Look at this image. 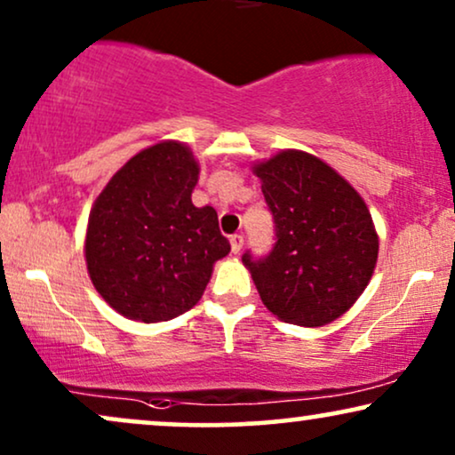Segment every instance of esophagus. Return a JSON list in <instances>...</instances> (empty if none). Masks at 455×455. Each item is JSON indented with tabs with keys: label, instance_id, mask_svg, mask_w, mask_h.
<instances>
[{
	"label": "esophagus",
	"instance_id": "obj_1",
	"mask_svg": "<svg viewBox=\"0 0 455 455\" xmlns=\"http://www.w3.org/2000/svg\"><path fill=\"white\" fill-rule=\"evenodd\" d=\"M241 247H243V235H231V250L233 254H239Z\"/></svg>",
	"mask_w": 455,
	"mask_h": 455
}]
</instances>
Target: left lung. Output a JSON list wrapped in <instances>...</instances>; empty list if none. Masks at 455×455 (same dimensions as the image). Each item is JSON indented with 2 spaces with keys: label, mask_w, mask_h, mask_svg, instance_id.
I'll use <instances>...</instances> for the list:
<instances>
[{
  "label": "left lung",
  "mask_w": 455,
  "mask_h": 455,
  "mask_svg": "<svg viewBox=\"0 0 455 455\" xmlns=\"http://www.w3.org/2000/svg\"><path fill=\"white\" fill-rule=\"evenodd\" d=\"M275 220L273 250L245 251L264 307L304 327L331 323L356 302L378 260V233L361 195L325 161L281 151L254 165Z\"/></svg>",
  "instance_id": "left-lung-1"
}]
</instances>
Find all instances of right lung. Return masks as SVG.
Returning a JSON list of instances; mask_svg holds the SVG:
<instances>
[{
  "label": "right lung",
  "instance_id": "obj_1",
  "mask_svg": "<svg viewBox=\"0 0 455 455\" xmlns=\"http://www.w3.org/2000/svg\"><path fill=\"white\" fill-rule=\"evenodd\" d=\"M199 164L182 142L134 155L90 212L85 264L96 291L124 317L157 323L204 296L214 262L231 251L212 205L195 208Z\"/></svg>",
  "mask_w": 455,
  "mask_h": 455
}]
</instances>
